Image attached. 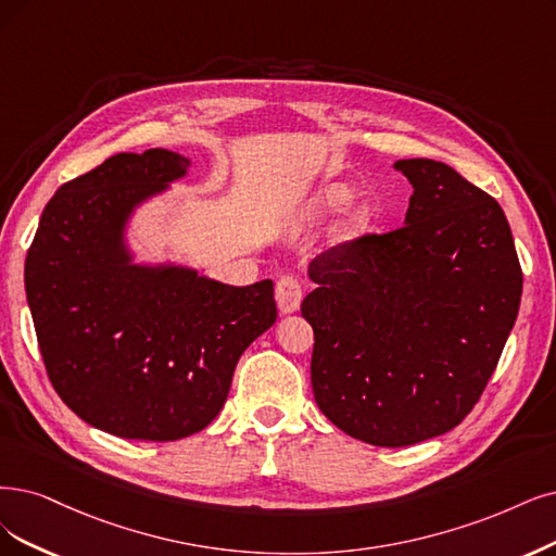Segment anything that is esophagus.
Returning <instances> with one entry per match:
<instances>
[{"mask_svg": "<svg viewBox=\"0 0 556 556\" xmlns=\"http://www.w3.org/2000/svg\"><path fill=\"white\" fill-rule=\"evenodd\" d=\"M275 298H277V306L281 314H293L300 309V302H302V283L298 277L293 275H283L277 281V289H275Z\"/></svg>", "mask_w": 556, "mask_h": 556, "instance_id": "1", "label": "esophagus"}]
</instances>
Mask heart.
<instances>
[{"instance_id":"heart-1","label":"heart","mask_w":556,"mask_h":556,"mask_svg":"<svg viewBox=\"0 0 556 556\" xmlns=\"http://www.w3.org/2000/svg\"><path fill=\"white\" fill-rule=\"evenodd\" d=\"M348 201H351V190H348L345 185H327V188L320 190L318 197L314 199V208L316 213H337ZM364 224H366V213L357 211L351 219V229H362Z\"/></svg>"}]
</instances>
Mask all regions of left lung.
<instances>
[{
	"mask_svg": "<svg viewBox=\"0 0 556 556\" xmlns=\"http://www.w3.org/2000/svg\"><path fill=\"white\" fill-rule=\"evenodd\" d=\"M394 167L415 190L405 224L318 254L302 300L320 413L374 446L438 438L471 413L522 295L502 205L444 162Z\"/></svg>",
	"mask_w": 556,
	"mask_h": 556,
	"instance_id": "8db88e82",
	"label": "left lung"
}]
</instances>
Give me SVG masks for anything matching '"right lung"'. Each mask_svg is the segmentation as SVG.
<instances>
[{
  "instance_id": "add662e5",
  "label": "right lung",
  "mask_w": 556,
  "mask_h": 556,
  "mask_svg": "<svg viewBox=\"0 0 556 556\" xmlns=\"http://www.w3.org/2000/svg\"><path fill=\"white\" fill-rule=\"evenodd\" d=\"M190 160L118 153L61 185L40 215L25 289L54 392L126 440L174 442L208 426L244 348L277 320L270 279L229 286L190 267L135 265L123 231L135 205Z\"/></svg>"
}]
</instances>
